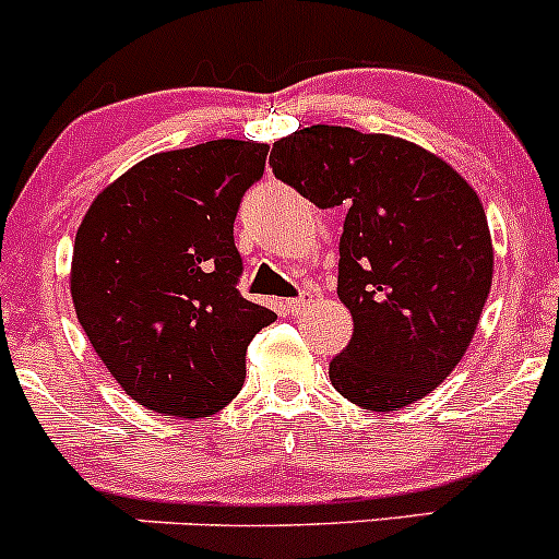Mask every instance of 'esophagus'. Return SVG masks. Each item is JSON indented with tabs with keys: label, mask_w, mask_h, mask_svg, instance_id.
<instances>
[{
	"label": "esophagus",
	"mask_w": 559,
	"mask_h": 559,
	"mask_svg": "<svg viewBox=\"0 0 559 559\" xmlns=\"http://www.w3.org/2000/svg\"><path fill=\"white\" fill-rule=\"evenodd\" d=\"M311 306V297H295V300H286V311H289L292 316H300L306 308Z\"/></svg>",
	"instance_id": "esophagus-1"
}]
</instances>
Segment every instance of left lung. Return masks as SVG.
I'll return each instance as SVG.
<instances>
[{
    "mask_svg": "<svg viewBox=\"0 0 559 559\" xmlns=\"http://www.w3.org/2000/svg\"><path fill=\"white\" fill-rule=\"evenodd\" d=\"M275 178L346 207L337 297L352 311L330 381L354 405L400 411L465 357L492 286V238L473 186L392 134L316 127L273 143Z\"/></svg>",
    "mask_w": 559,
    "mask_h": 559,
    "instance_id": "obj_1",
    "label": "left lung"
}]
</instances>
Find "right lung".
<instances>
[{"instance_id": "add662e5", "label": "right lung", "mask_w": 559, "mask_h": 559, "mask_svg": "<svg viewBox=\"0 0 559 559\" xmlns=\"http://www.w3.org/2000/svg\"><path fill=\"white\" fill-rule=\"evenodd\" d=\"M270 145L211 140L138 162L97 194L72 248L78 321L118 386L167 419L222 411L275 319L235 286V216Z\"/></svg>"}]
</instances>
